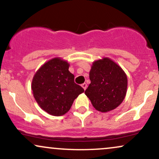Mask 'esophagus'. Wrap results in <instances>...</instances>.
Instances as JSON below:
<instances>
[{"label":"esophagus","instance_id":"obj_1","mask_svg":"<svg viewBox=\"0 0 159 159\" xmlns=\"http://www.w3.org/2000/svg\"><path fill=\"white\" fill-rule=\"evenodd\" d=\"M81 87H83V89L85 90V89H87V84L86 83H84V84H81Z\"/></svg>","mask_w":159,"mask_h":159}]
</instances>
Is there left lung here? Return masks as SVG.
I'll use <instances>...</instances> for the list:
<instances>
[{
  "label": "left lung",
  "mask_w": 159,
  "mask_h": 159,
  "mask_svg": "<svg viewBox=\"0 0 159 159\" xmlns=\"http://www.w3.org/2000/svg\"><path fill=\"white\" fill-rule=\"evenodd\" d=\"M89 79L91 83L85 95L96 110L110 112L124 101L127 89V75L110 58L95 61L89 71Z\"/></svg>",
  "instance_id": "1"
}]
</instances>
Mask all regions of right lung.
I'll return each instance as SVG.
<instances>
[{"mask_svg":"<svg viewBox=\"0 0 159 159\" xmlns=\"http://www.w3.org/2000/svg\"><path fill=\"white\" fill-rule=\"evenodd\" d=\"M70 64L61 58L44 63L32 78V90L42 110L54 116L66 114L73 101L84 90L74 81Z\"/></svg>","mask_w":159,"mask_h":159,"instance_id":"right-lung-1","label":"right lung"}]
</instances>
